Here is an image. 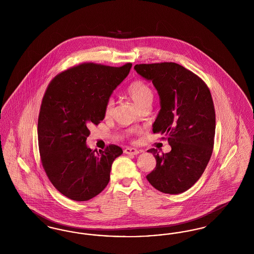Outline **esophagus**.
I'll return each mask as SVG.
<instances>
[{"label":"esophagus","instance_id":"obj_1","mask_svg":"<svg viewBox=\"0 0 254 254\" xmlns=\"http://www.w3.org/2000/svg\"><path fill=\"white\" fill-rule=\"evenodd\" d=\"M124 152L126 154H129V155H137V154L140 153V150H138L136 148H133V147H127V148H125Z\"/></svg>","mask_w":254,"mask_h":254}]
</instances>
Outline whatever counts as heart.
<instances>
[{
    "instance_id": "heart-1",
    "label": "heart",
    "mask_w": 254,
    "mask_h": 254,
    "mask_svg": "<svg viewBox=\"0 0 254 254\" xmlns=\"http://www.w3.org/2000/svg\"><path fill=\"white\" fill-rule=\"evenodd\" d=\"M127 95L131 99L133 103L139 108L143 109L145 106H150L154 93L152 88L145 83V81L137 79L132 81L129 85H127L126 89ZM114 109V102L112 99H109L105 105L104 109V114L106 117L111 116ZM135 129H129L127 134L134 132Z\"/></svg>"
}]
</instances>
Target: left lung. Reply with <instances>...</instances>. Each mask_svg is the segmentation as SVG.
<instances>
[{
  "mask_svg": "<svg viewBox=\"0 0 254 254\" xmlns=\"http://www.w3.org/2000/svg\"><path fill=\"white\" fill-rule=\"evenodd\" d=\"M135 70L156 87L161 109L153 133L164 134L171 150L151 148L156 167L147 181L161 192L182 193L190 189L211 157L215 110L209 88L195 73L172 62L135 64Z\"/></svg>",
  "mask_w": 254,
  "mask_h": 254,
  "instance_id": "8db88e82",
  "label": "left lung"
}]
</instances>
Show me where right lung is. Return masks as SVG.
<instances>
[{
  "label": "right lung",
  "instance_id": "1",
  "mask_svg": "<svg viewBox=\"0 0 254 254\" xmlns=\"http://www.w3.org/2000/svg\"><path fill=\"white\" fill-rule=\"evenodd\" d=\"M131 66L84 63L57 74L48 85L38 118L41 162L51 184L71 200L87 201L102 192L113 161L123 153L112 144L95 153L85 141Z\"/></svg>",
  "mask_w": 254,
  "mask_h": 254
}]
</instances>
